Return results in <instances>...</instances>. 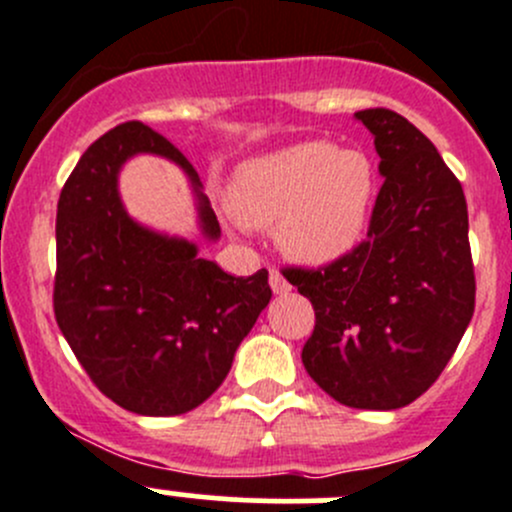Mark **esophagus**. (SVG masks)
I'll use <instances>...</instances> for the list:
<instances>
[{"label":"esophagus","instance_id":"34e87169","mask_svg":"<svg viewBox=\"0 0 512 512\" xmlns=\"http://www.w3.org/2000/svg\"><path fill=\"white\" fill-rule=\"evenodd\" d=\"M270 287L275 294H287L292 285L285 280V275H282L280 270H270Z\"/></svg>","mask_w":512,"mask_h":512}]
</instances>
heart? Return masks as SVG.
Masks as SVG:
<instances>
[{"label":"heart","mask_w":512,"mask_h":512,"mask_svg":"<svg viewBox=\"0 0 512 512\" xmlns=\"http://www.w3.org/2000/svg\"><path fill=\"white\" fill-rule=\"evenodd\" d=\"M376 198V170L361 151L304 141L245 160L230 183V210L252 227L275 225L294 262L329 265L364 237Z\"/></svg>","instance_id":"1"}]
</instances>
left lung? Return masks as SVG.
Segmentation results:
<instances>
[{"label": "left lung", "instance_id": "left-lung-1", "mask_svg": "<svg viewBox=\"0 0 512 512\" xmlns=\"http://www.w3.org/2000/svg\"><path fill=\"white\" fill-rule=\"evenodd\" d=\"M384 175L366 240L349 255L282 275L314 307L307 374L352 409L391 411L431 389L476 307L461 183L414 123L389 108L356 111Z\"/></svg>", "mask_w": 512, "mask_h": 512}]
</instances>
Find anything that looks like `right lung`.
Instances as JSON below:
<instances>
[{"label":"right lung","instance_id":"add662e5","mask_svg":"<svg viewBox=\"0 0 512 512\" xmlns=\"http://www.w3.org/2000/svg\"><path fill=\"white\" fill-rule=\"evenodd\" d=\"M136 153L180 165L198 195L203 235L220 237L190 160L146 123H121L86 148L61 190L54 314L71 352L113 404L141 416H178L223 384L272 289L267 270L227 275L193 242L128 218L118 170Z\"/></svg>","mask_w":512,"mask_h":512}]
</instances>
